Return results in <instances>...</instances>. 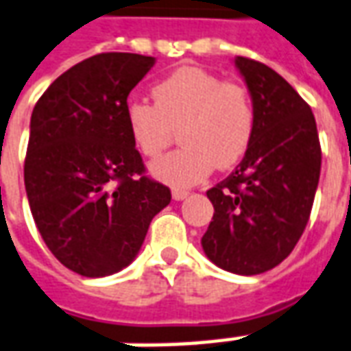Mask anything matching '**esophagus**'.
<instances>
[{"mask_svg":"<svg viewBox=\"0 0 351 351\" xmlns=\"http://www.w3.org/2000/svg\"><path fill=\"white\" fill-rule=\"evenodd\" d=\"M184 197H188V192H186V190H178V188H175V190H173V199L182 201Z\"/></svg>","mask_w":351,"mask_h":351,"instance_id":"34e87169","label":"esophagus"}]
</instances>
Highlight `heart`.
Wrapping results in <instances>:
<instances>
[{"mask_svg":"<svg viewBox=\"0 0 351 351\" xmlns=\"http://www.w3.org/2000/svg\"><path fill=\"white\" fill-rule=\"evenodd\" d=\"M154 104L127 100L125 127L144 158H158L178 136V150L152 165V175L173 188L201 182L213 167H235L256 133L251 90L197 66H182L152 87Z\"/></svg>","mask_w":351,"mask_h":351,"instance_id":"b5f03b06","label":"heart"}]
</instances>
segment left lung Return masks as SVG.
<instances>
[{
  "label": "left lung",
  "instance_id": "obj_1",
  "mask_svg": "<svg viewBox=\"0 0 351 351\" xmlns=\"http://www.w3.org/2000/svg\"><path fill=\"white\" fill-rule=\"evenodd\" d=\"M235 66L256 108V133L232 175L207 190L215 207L203 251L218 268L256 276L298 243L319 182L321 146L312 108L289 83L247 56Z\"/></svg>",
  "mask_w": 351,
  "mask_h": 351
}]
</instances>
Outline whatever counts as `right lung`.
<instances>
[{"instance_id": "1", "label": "right lung", "mask_w": 351, "mask_h": 351, "mask_svg": "<svg viewBox=\"0 0 351 351\" xmlns=\"http://www.w3.org/2000/svg\"><path fill=\"white\" fill-rule=\"evenodd\" d=\"M154 56L100 53L58 75L32 112L24 184L39 234L85 278L129 266L171 190L146 175L125 127Z\"/></svg>"}]
</instances>
